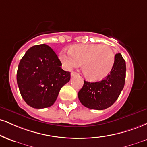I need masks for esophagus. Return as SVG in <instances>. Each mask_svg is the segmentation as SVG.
I'll use <instances>...</instances> for the list:
<instances>
[{"instance_id": "34e87169", "label": "esophagus", "mask_w": 147, "mask_h": 147, "mask_svg": "<svg viewBox=\"0 0 147 147\" xmlns=\"http://www.w3.org/2000/svg\"><path fill=\"white\" fill-rule=\"evenodd\" d=\"M70 75H71V77H75V76H78V75H79L78 74H77V72H72L71 73H70Z\"/></svg>"}]
</instances>
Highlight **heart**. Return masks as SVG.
<instances>
[{"mask_svg": "<svg viewBox=\"0 0 147 147\" xmlns=\"http://www.w3.org/2000/svg\"><path fill=\"white\" fill-rule=\"evenodd\" d=\"M59 59L66 70L78 68L82 63L84 75L91 81H100L112 71L115 54L107 45L98 44L72 46L70 51H61Z\"/></svg>", "mask_w": 147, "mask_h": 147, "instance_id": "1", "label": "heart"}]
</instances>
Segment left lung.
I'll return each instance as SVG.
<instances>
[{"mask_svg":"<svg viewBox=\"0 0 147 147\" xmlns=\"http://www.w3.org/2000/svg\"><path fill=\"white\" fill-rule=\"evenodd\" d=\"M126 63L121 53L115 55L112 71L105 79L96 82L84 81L78 93L83 105L90 109L102 110L108 108L118 99L125 86Z\"/></svg>","mask_w":147,"mask_h":147,"instance_id":"obj_1","label":"left lung"}]
</instances>
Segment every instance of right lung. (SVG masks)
Listing matches in <instances>:
<instances>
[{
	"mask_svg": "<svg viewBox=\"0 0 147 147\" xmlns=\"http://www.w3.org/2000/svg\"><path fill=\"white\" fill-rule=\"evenodd\" d=\"M54 51L47 45L31 47L21 59L17 84L24 101L33 108L51 107L61 88L70 79V72L61 68Z\"/></svg>",
	"mask_w": 147,
	"mask_h": 147,
	"instance_id": "1",
	"label": "right lung"
}]
</instances>
